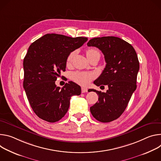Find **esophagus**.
<instances>
[{
  "mask_svg": "<svg viewBox=\"0 0 161 161\" xmlns=\"http://www.w3.org/2000/svg\"><path fill=\"white\" fill-rule=\"evenodd\" d=\"M87 92V88L83 87L81 88V92H82V93H86V92Z\"/></svg>",
  "mask_w": 161,
  "mask_h": 161,
  "instance_id": "esophagus-1",
  "label": "esophagus"
}]
</instances>
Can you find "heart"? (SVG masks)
<instances>
[{
	"mask_svg": "<svg viewBox=\"0 0 161 161\" xmlns=\"http://www.w3.org/2000/svg\"><path fill=\"white\" fill-rule=\"evenodd\" d=\"M97 53L100 54L99 52L95 48H89L86 50V56L87 58H90L92 56L97 54ZM74 55L75 52H71L68 55L66 59V64L68 66L70 65L72 62ZM95 74L94 72H92V71H75L71 75L72 79L81 86H87L95 78Z\"/></svg>",
	"mask_w": 161,
	"mask_h": 161,
	"instance_id": "b5f03b06",
	"label": "heart"
}]
</instances>
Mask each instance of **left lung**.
Here are the masks:
<instances>
[{"label": "left lung", "mask_w": 161, "mask_h": 161, "mask_svg": "<svg viewBox=\"0 0 161 161\" xmlns=\"http://www.w3.org/2000/svg\"><path fill=\"white\" fill-rule=\"evenodd\" d=\"M88 47H95L104 55L106 66L94 82L97 86L107 85L105 93L90 89L98 95V102L90 108L93 117L108 123L118 118L125 110L137 87L139 63L134 47L125 40L114 36L91 39ZM104 87V86H103Z\"/></svg>", "instance_id": "left-lung-1"}]
</instances>
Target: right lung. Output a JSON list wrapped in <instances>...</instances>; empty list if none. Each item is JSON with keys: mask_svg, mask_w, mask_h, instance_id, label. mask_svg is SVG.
<instances>
[{"mask_svg": "<svg viewBox=\"0 0 161 161\" xmlns=\"http://www.w3.org/2000/svg\"><path fill=\"white\" fill-rule=\"evenodd\" d=\"M87 38L47 34L29 47L24 59V88L33 111L40 118L53 123L67 113L73 95H79L80 87L69 81L60 89L55 81L65 71L69 53L80 47Z\"/></svg>", "mask_w": 161, "mask_h": 161, "instance_id": "1", "label": "right lung"}]
</instances>
